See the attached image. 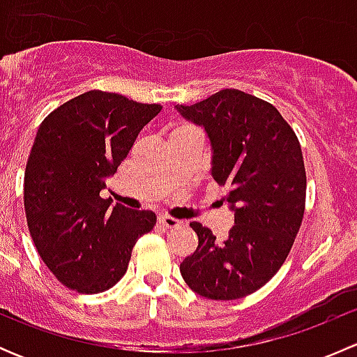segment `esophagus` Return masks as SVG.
<instances>
[{
  "mask_svg": "<svg viewBox=\"0 0 357 357\" xmlns=\"http://www.w3.org/2000/svg\"><path fill=\"white\" fill-rule=\"evenodd\" d=\"M158 222H160L164 228H176V226L181 225V221H179V219L171 218V215H160V218H158Z\"/></svg>",
  "mask_w": 357,
  "mask_h": 357,
  "instance_id": "obj_1",
  "label": "esophagus"
}]
</instances>
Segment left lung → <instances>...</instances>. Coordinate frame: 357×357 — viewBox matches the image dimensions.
<instances>
[{
	"label": "left lung",
	"mask_w": 357,
	"mask_h": 357,
	"mask_svg": "<svg viewBox=\"0 0 357 357\" xmlns=\"http://www.w3.org/2000/svg\"><path fill=\"white\" fill-rule=\"evenodd\" d=\"M211 139L212 178L226 186L235 226L218 243L200 222H190L199 247L179 266L193 291L212 301L254 294L289 255L305 207L301 143L271 103L240 89H221L193 105L176 107Z\"/></svg>",
	"instance_id": "1"
}]
</instances>
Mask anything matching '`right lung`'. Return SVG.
I'll list each match as a JSON object with an SVG mask.
<instances>
[{
    "instance_id": "add662e5",
    "label": "right lung",
    "mask_w": 357,
    "mask_h": 357,
    "mask_svg": "<svg viewBox=\"0 0 357 357\" xmlns=\"http://www.w3.org/2000/svg\"><path fill=\"white\" fill-rule=\"evenodd\" d=\"M162 110L117 93L88 91L41 122L24 176V207L43 262L67 289L100 294L128 271L138 238L152 231V211L102 199L139 131Z\"/></svg>"
}]
</instances>
